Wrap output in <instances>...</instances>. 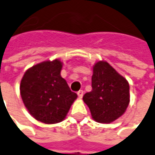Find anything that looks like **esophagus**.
<instances>
[{"mask_svg":"<svg viewBox=\"0 0 155 155\" xmlns=\"http://www.w3.org/2000/svg\"><path fill=\"white\" fill-rule=\"evenodd\" d=\"M78 94V97H80V98H81L82 97H83V94H84V91H82V90H80V91L77 92Z\"/></svg>","mask_w":155,"mask_h":155,"instance_id":"1","label":"esophagus"}]
</instances>
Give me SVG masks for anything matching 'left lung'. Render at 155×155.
Wrapping results in <instances>:
<instances>
[{
  "mask_svg": "<svg viewBox=\"0 0 155 155\" xmlns=\"http://www.w3.org/2000/svg\"><path fill=\"white\" fill-rule=\"evenodd\" d=\"M91 87L83 101L95 121L111 123L126 112L130 103L129 83L106 61L93 66Z\"/></svg>",
  "mask_w": 155,
  "mask_h": 155,
  "instance_id": "obj_1",
  "label": "left lung"
}]
</instances>
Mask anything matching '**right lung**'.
<instances>
[{
    "instance_id": "1",
    "label": "right lung",
    "mask_w": 155,
    "mask_h": 155,
    "mask_svg": "<svg viewBox=\"0 0 155 155\" xmlns=\"http://www.w3.org/2000/svg\"><path fill=\"white\" fill-rule=\"evenodd\" d=\"M62 67L58 59L44 61L29 68L21 80L22 100L38 121L56 124L64 120L77 98L60 74Z\"/></svg>"
}]
</instances>
